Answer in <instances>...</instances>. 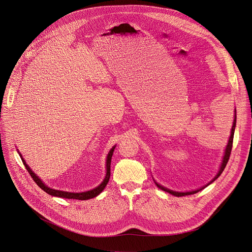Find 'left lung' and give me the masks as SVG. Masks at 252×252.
<instances>
[{"label": "left lung", "instance_id": "obj_1", "mask_svg": "<svg viewBox=\"0 0 252 252\" xmlns=\"http://www.w3.org/2000/svg\"><path fill=\"white\" fill-rule=\"evenodd\" d=\"M235 112H236V113H235V120H234V124H233V126H232L231 136H230L228 145H227V147H226L225 155H224V158H223V163H222V165H221L220 171H219V173L217 174V176H216V177L214 178V180H213L212 182H210L207 186H209L211 183H213L215 180H217V179L220 177V175L223 173V171H224V169L226 168V165H227V163H228V161H229V159H230V155H231L232 147H233V140H234V133H235V128H236V123H237V111H235ZM156 185H157V187H158L160 189H162V190H164V191H166V192H169V193H171V194H173V195H175V196H185V195L194 194V193H196V192H198L199 190H201V189H204V188H202V189H197V190H194V191H189V192H178V191L170 190V189H166V188H164V187H162V186H160V185H158V184H156ZM207 186H206V187H207Z\"/></svg>", "mask_w": 252, "mask_h": 252}]
</instances>
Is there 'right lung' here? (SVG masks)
<instances>
[{"label": "right lung", "mask_w": 252, "mask_h": 252, "mask_svg": "<svg viewBox=\"0 0 252 252\" xmlns=\"http://www.w3.org/2000/svg\"><path fill=\"white\" fill-rule=\"evenodd\" d=\"M115 147H116V146H114V147L110 150V152H109V154H108V156H107V166H106V167H107V174H106V177H105L104 181L102 182V184H101L99 187H97V188H95L94 189H92V190L85 191V192H78V193L66 192V191H62V190H56V189H53L48 188L47 186H45V185L42 183V181H41V180L31 171V169L27 166V164L25 163L24 159L22 158V155H21L19 152H18V154H19V156H20V158H21V161H22L23 165L25 166L26 170L28 171V173H29V175L31 176V178L33 179V181H34V182L36 183V185H37L41 189H43L45 192H47V193L50 194V195L57 196V197H62V198L78 199V200H87V199L93 198V197L97 196L98 194H100V193L103 191V189H105V187L107 186V184H108V182H109V180H110V175H111V160H112V155H113V152H114Z\"/></svg>", "instance_id": "obj_1"}]
</instances>
